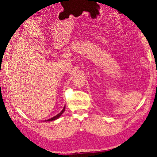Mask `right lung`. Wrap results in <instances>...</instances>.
I'll list each match as a JSON object with an SVG mask.
<instances>
[{
    "label": "right lung",
    "instance_id": "1",
    "mask_svg": "<svg viewBox=\"0 0 157 157\" xmlns=\"http://www.w3.org/2000/svg\"><path fill=\"white\" fill-rule=\"evenodd\" d=\"M65 108H66V107L64 106V107H63V109L62 110V111H61L60 113H59L58 114H57L56 116H55L54 117H52V118H50V119H48V120H45L44 121H45V122H49V121H52L57 120V119L59 118V117L61 116V115H62V114L63 112H64V111H65Z\"/></svg>",
    "mask_w": 157,
    "mask_h": 157
}]
</instances>
